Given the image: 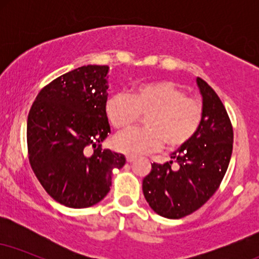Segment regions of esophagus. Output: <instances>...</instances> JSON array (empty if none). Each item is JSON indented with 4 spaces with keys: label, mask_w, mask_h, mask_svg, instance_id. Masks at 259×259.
<instances>
[{
    "label": "esophagus",
    "mask_w": 259,
    "mask_h": 259,
    "mask_svg": "<svg viewBox=\"0 0 259 259\" xmlns=\"http://www.w3.org/2000/svg\"><path fill=\"white\" fill-rule=\"evenodd\" d=\"M136 159V157H134V156H126V162L127 163H132V162H134V160Z\"/></svg>",
    "instance_id": "1"
}]
</instances>
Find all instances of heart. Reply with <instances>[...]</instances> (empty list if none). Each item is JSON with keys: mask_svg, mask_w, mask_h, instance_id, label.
<instances>
[{"mask_svg": "<svg viewBox=\"0 0 259 259\" xmlns=\"http://www.w3.org/2000/svg\"><path fill=\"white\" fill-rule=\"evenodd\" d=\"M107 117L117 130H124L145 115L144 129L120 133L113 146L121 153L138 156L157 150L165 142L177 148L192 139L202 120V106L197 100L171 81L140 84L132 96L115 94L106 103Z\"/></svg>", "mask_w": 259, "mask_h": 259, "instance_id": "heart-1", "label": "heart"}]
</instances>
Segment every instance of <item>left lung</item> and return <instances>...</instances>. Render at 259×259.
<instances>
[{
    "label": "left lung",
    "instance_id": "obj_1",
    "mask_svg": "<svg viewBox=\"0 0 259 259\" xmlns=\"http://www.w3.org/2000/svg\"><path fill=\"white\" fill-rule=\"evenodd\" d=\"M196 82L202 96L200 127L171 153L169 162L153 163L142 180L147 203L157 214L169 219L191 214L212 197L233 153L234 134L227 109L204 80L197 78Z\"/></svg>",
    "mask_w": 259,
    "mask_h": 259
}]
</instances>
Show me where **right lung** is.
Instances as JSON below:
<instances>
[{
    "instance_id": "right-lung-1",
    "label": "right lung",
    "mask_w": 259,
    "mask_h": 259,
    "mask_svg": "<svg viewBox=\"0 0 259 259\" xmlns=\"http://www.w3.org/2000/svg\"><path fill=\"white\" fill-rule=\"evenodd\" d=\"M108 72V65L90 64L58 76L38 92L29 112L30 165L47 194L65 207L99 203L111 190L113 170L125 164L124 154L100 145L111 134Z\"/></svg>"
}]
</instances>
